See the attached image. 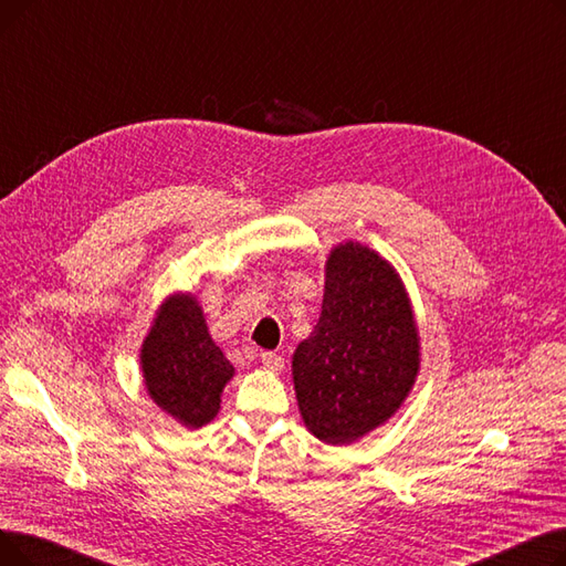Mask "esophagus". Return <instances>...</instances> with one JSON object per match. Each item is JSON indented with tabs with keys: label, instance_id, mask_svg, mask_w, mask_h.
Here are the masks:
<instances>
[{
	"label": "esophagus",
	"instance_id": "obj_1",
	"mask_svg": "<svg viewBox=\"0 0 566 566\" xmlns=\"http://www.w3.org/2000/svg\"><path fill=\"white\" fill-rule=\"evenodd\" d=\"M261 365H263L268 371L280 374V371L284 369V358H282V355L273 353V350H265V353H261Z\"/></svg>",
	"mask_w": 566,
	"mask_h": 566
}]
</instances>
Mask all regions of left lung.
Returning a JSON list of instances; mask_svg holds the SVG:
<instances>
[{
    "label": "left lung",
    "mask_w": 566,
    "mask_h": 566,
    "mask_svg": "<svg viewBox=\"0 0 566 566\" xmlns=\"http://www.w3.org/2000/svg\"><path fill=\"white\" fill-rule=\"evenodd\" d=\"M321 316L293 350L291 376L307 431L350 444L403 406L418 380L422 344L397 268L358 241L325 256Z\"/></svg>",
    "instance_id": "left-lung-1"
}]
</instances>
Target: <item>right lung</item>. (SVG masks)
Returning a JSON list of instances; mask_svg holds the SVG:
<instances>
[{"mask_svg": "<svg viewBox=\"0 0 566 566\" xmlns=\"http://www.w3.org/2000/svg\"><path fill=\"white\" fill-rule=\"evenodd\" d=\"M146 395L174 422L201 429L220 412L233 367L208 333L197 295L174 291L158 305L139 348Z\"/></svg>", "mask_w": 566, "mask_h": 566, "instance_id": "obj_1", "label": "right lung"}]
</instances>
